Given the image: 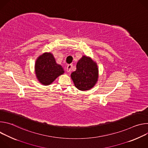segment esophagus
Segmentation results:
<instances>
[{
    "label": "esophagus",
    "instance_id": "obj_1",
    "mask_svg": "<svg viewBox=\"0 0 148 148\" xmlns=\"http://www.w3.org/2000/svg\"><path fill=\"white\" fill-rule=\"evenodd\" d=\"M71 67H72V65L71 64H69L67 67V72H70Z\"/></svg>",
    "mask_w": 148,
    "mask_h": 148
}]
</instances>
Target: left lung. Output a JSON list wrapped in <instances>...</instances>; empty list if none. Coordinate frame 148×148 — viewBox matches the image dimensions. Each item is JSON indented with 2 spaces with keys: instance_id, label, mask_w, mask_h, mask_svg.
<instances>
[{
  "instance_id": "obj_1",
  "label": "left lung",
  "mask_w": 148,
  "mask_h": 148,
  "mask_svg": "<svg viewBox=\"0 0 148 148\" xmlns=\"http://www.w3.org/2000/svg\"><path fill=\"white\" fill-rule=\"evenodd\" d=\"M77 69L71 74L75 87L81 91L89 90L97 83L98 69L90 57L84 56L77 63Z\"/></svg>"
}]
</instances>
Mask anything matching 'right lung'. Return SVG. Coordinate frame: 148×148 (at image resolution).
<instances>
[{
	"label": "right lung",
	"instance_id": "obj_1",
	"mask_svg": "<svg viewBox=\"0 0 148 148\" xmlns=\"http://www.w3.org/2000/svg\"><path fill=\"white\" fill-rule=\"evenodd\" d=\"M35 73L38 81L48 86L59 75L64 74V71L61 66L57 64L51 53H45L36 61Z\"/></svg>",
	"mask_w": 148,
	"mask_h": 148
}]
</instances>
